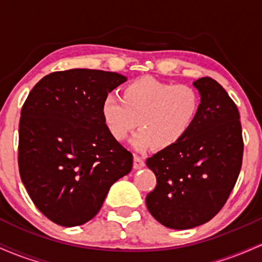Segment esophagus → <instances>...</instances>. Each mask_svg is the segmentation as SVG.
<instances>
[{"label": "esophagus", "mask_w": 262, "mask_h": 262, "mask_svg": "<svg viewBox=\"0 0 262 262\" xmlns=\"http://www.w3.org/2000/svg\"><path fill=\"white\" fill-rule=\"evenodd\" d=\"M144 165H145V162H144L143 159L140 158V156L135 155L134 156V162H133V167L135 170H139L141 167H144Z\"/></svg>", "instance_id": "obj_1"}]
</instances>
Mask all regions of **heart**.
Wrapping results in <instances>:
<instances>
[{
    "instance_id": "heart-1",
    "label": "heart",
    "mask_w": 262,
    "mask_h": 262,
    "mask_svg": "<svg viewBox=\"0 0 262 262\" xmlns=\"http://www.w3.org/2000/svg\"><path fill=\"white\" fill-rule=\"evenodd\" d=\"M200 108V95L193 87L141 77L123 87L121 97L107 96L102 102L101 114L116 140H127L138 122L135 148L165 150L188 134Z\"/></svg>"
}]
</instances>
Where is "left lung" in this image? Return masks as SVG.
<instances>
[{"label": "left lung", "instance_id": "1", "mask_svg": "<svg viewBox=\"0 0 262 262\" xmlns=\"http://www.w3.org/2000/svg\"><path fill=\"white\" fill-rule=\"evenodd\" d=\"M201 108L193 127L172 148L146 160L156 186L146 207L171 229L207 223L223 208L239 176L244 141L236 104L215 80L193 82Z\"/></svg>", "mask_w": 262, "mask_h": 262}]
</instances>
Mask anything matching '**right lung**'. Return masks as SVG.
<instances>
[{
  "label": "right lung",
  "mask_w": 262,
  "mask_h": 262,
  "mask_svg": "<svg viewBox=\"0 0 262 262\" xmlns=\"http://www.w3.org/2000/svg\"><path fill=\"white\" fill-rule=\"evenodd\" d=\"M127 77L90 69L44 76L20 111L18 167L35 207L62 227L91 221L133 155L111 135L102 102Z\"/></svg>",
  "instance_id": "right-lung-1"
}]
</instances>
